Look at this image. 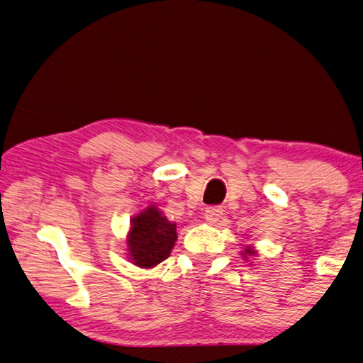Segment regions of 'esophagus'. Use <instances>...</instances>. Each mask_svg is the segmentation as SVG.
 Returning <instances> with one entry per match:
<instances>
[{"label": "esophagus", "mask_w": 363, "mask_h": 363, "mask_svg": "<svg viewBox=\"0 0 363 363\" xmlns=\"http://www.w3.org/2000/svg\"><path fill=\"white\" fill-rule=\"evenodd\" d=\"M222 214H223V209L220 206H211L204 211V219H206V222L209 223H216L219 222Z\"/></svg>", "instance_id": "esophagus-1"}]
</instances>
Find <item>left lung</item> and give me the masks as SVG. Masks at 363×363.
Here are the masks:
<instances>
[{"mask_svg": "<svg viewBox=\"0 0 363 363\" xmlns=\"http://www.w3.org/2000/svg\"><path fill=\"white\" fill-rule=\"evenodd\" d=\"M241 254H242V257H245V259L247 260V257H250V255H255V254H257V250H255V247H254V246H250V245H249V246H246V247H245V250H242Z\"/></svg>", "mask_w": 363, "mask_h": 363, "instance_id": "1", "label": "left lung"}]
</instances>
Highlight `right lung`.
Masks as SVG:
<instances>
[{
    "label": "right lung",
    "instance_id": "1",
    "mask_svg": "<svg viewBox=\"0 0 363 363\" xmlns=\"http://www.w3.org/2000/svg\"><path fill=\"white\" fill-rule=\"evenodd\" d=\"M176 240V223L169 222L155 204H149L131 217L127 255L136 267L154 268L168 259Z\"/></svg>",
    "mask_w": 363,
    "mask_h": 363
}]
</instances>
